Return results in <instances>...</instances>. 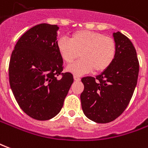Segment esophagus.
Returning <instances> with one entry per match:
<instances>
[{"label": "esophagus", "mask_w": 148, "mask_h": 148, "mask_svg": "<svg viewBox=\"0 0 148 148\" xmlns=\"http://www.w3.org/2000/svg\"><path fill=\"white\" fill-rule=\"evenodd\" d=\"M73 78H74V79H75L76 81H79V79H80V78H79V76H76V75H74V76H73Z\"/></svg>", "instance_id": "34e87169"}]
</instances>
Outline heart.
I'll use <instances>...</instances> for the list:
<instances>
[{"label": "heart", "instance_id": "obj_1", "mask_svg": "<svg viewBox=\"0 0 148 148\" xmlns=\"http://www.w3.org/2000/svg\"><path fill=\"white\" fill-rule=\"evenodd\" d=\"M57 49L64 62L68 64L80 55L81 59L68 68L69 72L75 74L92 70L103 72L112 64L116 55V44L112 37L88 30L74 32L70 39L60 38Z\"/></svg>", "mask_w": 148, "mask_h": 148}]
</instances>
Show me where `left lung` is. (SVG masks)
<instances>
[{"label": "left lung", "instance_id": "8db88e82", "mask_svg": "<svg viewBox=\"0 0 148 148\" xmlns=\"http://www.w3.org/2000/svg\"><path fill=\"white\" fill-rule=\"evenodd\" d=\"M116 55L110 67L96 78L81 79L84 89L80 95L83 112L99 123L112 122L128 105L136 88L139 64L135 47L121 32L113 33Z\"/></svg>", "mask_w": 148, "mask_h": 148}]
</instances>
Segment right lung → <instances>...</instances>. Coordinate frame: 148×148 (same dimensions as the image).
Segmentation results:
<instances>
[{
    "mask_svg": "<svg viewBox=\"0 0 148 148\" xmlns=\"http://www.w3.org/2000/svg\"><path fill=\"white\" fill-rule=\"evenodd\" d=\"M58 29L49 24L31 28L19 39L10 58L12 93L24 112L37 120L52 119L60 112L73 83L72 73H62Z\"/></svg>",
    "mask_w": 148,
    "mask_h": 148,
    "instance_id": "right-lung-1",
    "label": "right lung"
}]
</instances>
